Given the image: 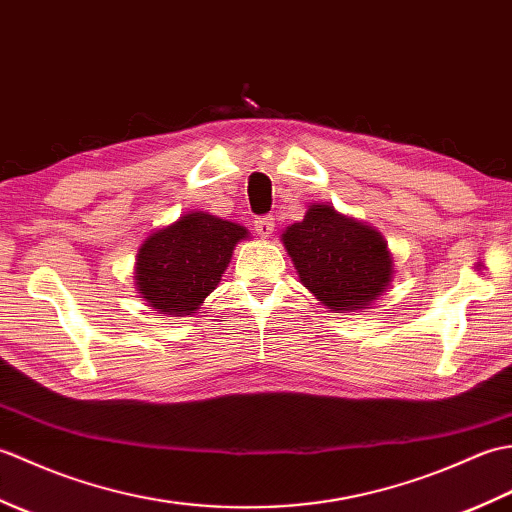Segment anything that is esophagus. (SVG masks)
<instances>
[{
  "instance_id": "esophagus-1",
  "label": "esophagus",
  "mask_w": 512,
  "mask_h": 512,
  "mask_svg": "<svg viewBox=\"0 0 512 512\" xmlns=\"http://www.w3.org/2000/svg\"><path fill=\"white\" fill-rule=\"evenodd\" d=\"M255 231L259 237H270L275 231V220L270 215L255 217Z\"/></svg>"
}]
</instances>
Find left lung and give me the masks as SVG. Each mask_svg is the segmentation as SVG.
I'll list each match as a JSON object with an SVG mask.
<instances>
[{"label":"left lung","instance_id":"8db88e82","mask_svg":"<svg viewBox=\"0 0 512 512\" xmlns=\"http://www.w3.org/2000/svg\"><path fill=\"white\" fill-rule=\"evenodd\" d=\"M301 284L334 312L365 308L387 290L394 275L387 242L376 228L310 204L303 220L281 235Z\"/></svg>","mask_w":512,"mask_h":512}]
</instances>
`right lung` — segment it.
Returning <instances> with one entry per match:
<instances>
[{"mask_svg":"<svg viewBox=\"0 0 512 512\" xmlns=\"http://www.w3.org/2000/svg\"><path fill=\"white\" fill-rule=\"evenodd\" d=\"M244 226L204 211L182 215L151 233L136 255V288L149 308L184 317L220 284Z\"/></svg>","mask_w":512,"mask_h":512,"instance_id":"obj_1","label":"right lung"}]
</instances>
